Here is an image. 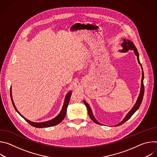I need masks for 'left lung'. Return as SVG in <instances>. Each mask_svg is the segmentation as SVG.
<instances>
[{
	"label": "left lung",
	"mask_w": 157,
	"mask_h": 157,
	"mask_svg": "<svg viewBox=\"0 0 157 157\" xmlns=\"http://www.w3.org/2000/svg\"><path fill=\"white\" fill-rule=\"evenodd\" d=\"M121 46L123 48V49L121 51L122 52H128V50H133L134 53H135V55L137 56V59H138V61L139 63V64L141 65V63H140V60H139V52L136 47V46L134 45V44L130 40H125V39H124V42L121 44ZM144 71H143V70H142V83H141V89H140V94L139 96V98H138V99L135 104V105L133 106V107L131 109V110L129 112V113L127 114V116H125V117L123 119V121L120 122L119 124L117 125V126H119V125H121L122 124H123L124 122H125L127 121H128L131 117L132 116L136 113V110L139 108L141 103H142V99H143V97H144ZM84 104L86 105L87 109V111H88V114H89V117H90V118L92 119V121L95 122L96 124H99V125H101V124H100L96 119L95 117H94L93 114V113H92V110H91V109L90 107V106L89 105V104L84 101Z\"/></svg>",
	"instance_id": "left-lung-1"
}]
</instances>
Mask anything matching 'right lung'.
<instances>
[{
	"label": "right lung",
	"instance_id": "obj_1",
	"mask_svg": "<svg viewBox=\"0 0 157 157\" xmlns=\"http://www.w3.org/2000/svg\"><path fill=\"white\" fill-rule=\"evenodd\" d=\"M71 96V92H69L68 94H67L65 100H64V102L63 104V107L62 108L61 111L60 112V113L59 114V115L56 117L55 118H54L53 119L47 121V122H41V123H36V122H33L32 121H29L28 119H27L26 118H25L23 116H22L19 112L18 110L17 109L14 102L13 101L12 99V91H11V88H10V98H11V100H12V102L13 104V105L15 108V109L16 110V111L17 113L23 117L28 123H29L32 126L35 127H37V128H43V127H52V126H55L58 125V124H59L61 121H63V120L64 119V118L65 117L66 114V110H67V107H68L69 102H70V97Z\"/></svg>",
	"mask_w": 157,
	"mask_h": 157
}]
</instances>
